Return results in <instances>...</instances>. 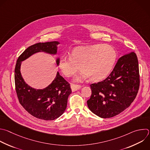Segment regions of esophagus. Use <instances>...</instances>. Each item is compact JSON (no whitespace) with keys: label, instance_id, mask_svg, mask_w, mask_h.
Masks as SVG:
<instances>
[{"label":"esophagus","instance_id":"esophagus-1","mask_svg":"<svg viewBox=\"0 0 150 150\" xmlns=\"http://www.w3.org/2000/svg\"><path fill=\"white\" fill-rule=\"evenodd\" d=\"M82 86L79 85H76V84H73V83L71 84V88L72 92H75V91L79 89Z\"/></svg>","mask_w":150,"mask_h":150}]
</instances>
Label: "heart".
<instances>
[{"label": "heart", "instance_id": "1", "mask_svg": "<svg viewBox=\"0 0 150 150\" xmlns=\"http://www.w3.org/2000/svg\"><path fill=\"white\" fill-rule=\"evenodd\" d=\"M117 57L114 47L107 45L78 47L72 50L71 57H62L58 66L67 78L74 75L79 68L81 73L76 78V81L88 78L91 81L98 82L110 74Z\"/></svg>", "mask_w": 150, "mask_h": 150}]
</instances>
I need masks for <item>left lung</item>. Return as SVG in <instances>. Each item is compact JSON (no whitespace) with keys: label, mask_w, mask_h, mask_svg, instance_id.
<instances>
[{"label":"left lung","mask_w":150,"mask_h":150,"mask_svg":"<svg viewBox=\"0 0 150 150\" xmlns=\"http://www.w3.org/2000/svg\"><path fill=\"white\" fill-rule=\"evenodd\" d=\"M139 86L138 61L132 52L118 59L105 80L90 85L92 94L87 101L88 107L99 117H113L130 106Z\"/></svg>","instance_id":"left-lung-1"}]
</instances>
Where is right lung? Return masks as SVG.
<instances>
[{
  "label": "right lung",
  "instance_id": "obj_1",
  "mask_svg": "<svg viewBox=\"0 0 150 150\" xmlns=\"http://www.w3.org/2000/svg\"><path fill=\"white\" fill-rule=\"evenodd\" d=\"M58 41L38 43L28 47L19 57L15 69V88L19 101L22 106L33 117L46 121L54 120L65 112L68 98L72 91L70 84L57 72L56 77L47 87L35 89L28 85L21 73L22 62L32 55L39 52L56 55ZM59 58H57L58 66Z\"/></svg>",
  "mask_w": 150,
  "mask_h": 150
}]
</instances>
